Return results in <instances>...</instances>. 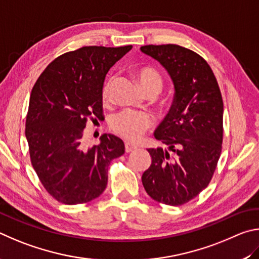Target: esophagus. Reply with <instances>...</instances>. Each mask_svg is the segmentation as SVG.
Segmentation results:
<instances>
[{"label":"esophagus","mask_w":259,"mask_h":259,"mask_svg":"<svg viewBox=\"0 0 259 259\" xmlns=\"http://www.w3.org/2000/svg\"><path fill=\"white\" fill-rule=\"evenodd\" d=\"M135 149H138V144L133 142H125V151L126 152H132Z\"/></svg>","instance_id":"esophagus-1"}]
</instances>
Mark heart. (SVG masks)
Instances as JSON below:
<instances>
[{
	"mask_svg": "<svg viewBox=\"0 0 259 259\" xmlns=\"http://www.w3.org/2000/svg\"><path fill=\"white\" fill-rule=\"evenodd\" d=\"M140 86L146 94L157 95L162 88V77L160 72L152 67H141L135 72ZM113 77L104 81L101 91L103 103L110 101ZM152 126V118L147 112L122 110L116 113L110 120V128L116 134L127 140H139Z\"/></svg>",
	"mask_w": 259,
	"mask_h": 259,
	"instance_id": "obj_1",
	"label": "heart"
}]
</instances>
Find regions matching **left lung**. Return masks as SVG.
Listing matches in <instances>:
<instances>
[{
    "instance_id": "1",
    "label": "left lung",
    "mask_w": 259,
    "mask_h": 259,
    "mask_svg": "<svg viewBox=\"0 0 259 259\" xmlns=\"http://www.w3.org/2000/svg\"><path fill=\"white\" fill-rule=\"evenodd\" d=\"M173 79L175 95L155 138L168 147L148 149L152 158L142 183L153 200L181 206L196 198L212 179L223 142V99L207 61L176 44L144 45Z\"/></svg>"
}]
</instances>
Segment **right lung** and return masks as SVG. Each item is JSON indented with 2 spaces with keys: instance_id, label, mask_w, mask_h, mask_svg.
Here are the masks:
<instances>
[{
  "instance_id": "add662e5",
  "label": "right lung",
  "mask_w": 259,
  "mask_h": 259,
  "mask_svg": "<svg viewBox=\"0 0 259 259\" xmlns=\"http://www.w3.org/2000/svg\"><path fill=\"white\" fill-rule=\"evenodd\" d=\"M131 49L83 47L63 53L31 90L25 130L30 161L59 202L78 205L98 198L107 187L111 160L124 155V142L111 134L86 148L84 128L89 120L103 118L104 77Z\"/></svg>"
}]
</instances>
